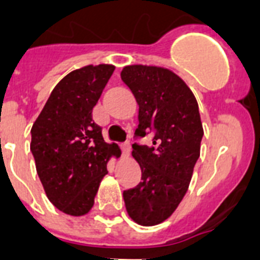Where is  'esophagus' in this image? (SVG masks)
Listing matches in <instances>:
<instances>
[{
	"instance_id": "esophagus-1",
	"label": "esophagus",
	"mask_w": 260,
	"mask_h": 260,
	"mask_svg": "<svg viewBox=\"0 0 260 260\" xmlns=\"http://www.w3.org/2000/svg\"><path fill=\"white\" fill-rule=\"evenodd\" d=\"M121 150H122V155H124V156H129L131 144H129V142H128V140L122 143V144H121Z\"/></svg>"
}]
</instances>
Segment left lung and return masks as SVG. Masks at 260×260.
Masks as SVG:
<instances>
[{"label": "left lung", "mask_w": 260, "mask_h": 260, "mask_svg": "<svg viewBox=\"0 0 260 260\" xmlns=\"http://www.w3.org/2000/svg\"><path fill=\"white\" fill-rule=\"evenodd\" d=\"M139 105L138 136L152 134L151 146L132 144L142 182L122 193L136 224L152 226L170 217L189 189L204 135L197 100L185 81L166 67L129 64L121 71Z\"/></svg>", "instance_id": "1"}]
</instances>
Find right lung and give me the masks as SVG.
Listing matches in <instances>:
<instances>
[{
  "label": "right lung",
  "mask_w": 260,
  "mask_h": 260,
  "mask_svg": "<svg viewBox=\"0 0 260 260\" xmlns=\"http://www.w3.org/2000/svg\"><path fill=\"white\" fill-rule=\"evenodd\" d=\"M113 70V64L101 63L69 73L30 129V151L47 198L74 217L89 213L106 165L121 155L117 144L104 140L93 120V108Z\"/></svg>",
  "instance_id": "1"
}]
</instances>
